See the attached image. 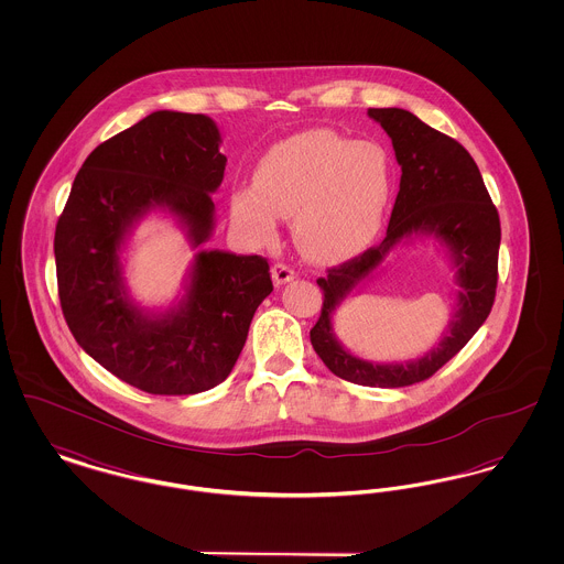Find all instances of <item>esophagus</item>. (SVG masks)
I'll return each mask as SVG.
<instances>
[{"label":"esophagus","mask_w":564,"mask_h":564,"mask_svg":"<svg viewBox=\"0 0 564 564\" xmlns=\"http://www.w3.org/2000/svg\"><path fill=\"white\" fill-rule=\"evenodd\" d=\"M294 269H290L288 264H281V262H276V264L272 267V281H274V285H285V283L294 281Z\"/></svg>","instance_id":"34e87169"}]
</instances>
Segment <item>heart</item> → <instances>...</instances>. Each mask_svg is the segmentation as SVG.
Instances as JSON below:
<instances>
[{
  "instance_id": "b5f03b06",
  "label": "heart",
  "mask_w": 564,
  "mask_h": 564,
  "mask_svg": "<svg viewBox=\"0 0 564 564\" xmlns=\"http://www.w3.org/2000/svg\"><path fill=\"white\" fill-rule=\"evenodd\" d=\"M391 192L387 152L329 129L292 134L256 164L253 186L230 194V215L247 239H276L279 217H292L300 253L340 262L364 251L378 232Z\"/></svg>"
}]
</instances>
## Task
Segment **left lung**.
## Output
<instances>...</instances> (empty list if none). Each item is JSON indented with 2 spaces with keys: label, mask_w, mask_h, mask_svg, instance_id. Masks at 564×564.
<instances>
[{
  "label": "left lung",
  "mask_w": 564,
  "mask_h": 564,
  "mask_svg": "<svg viewBox=\"0 0 564 564\" xmlns=\"http://www.w3.org/2000/svg\"><path fill=\"white\" fill-rule=\"evenodd\" d=\"M368 116L391 137L395 161L402 166L400 192L382 242L327 270V276L317 281L325 297L311 343L329 372L355 384L395 389L435 375L482 327L497 290L501 224L478 164L458 141L405 109L372 108ZM414 238H435L456 269V306L449 327L421 358L389 365L357 358L337 340L333 315L393 248Z\"/></svg>",
  "instance_id": "obj_1"
}]
</instances>
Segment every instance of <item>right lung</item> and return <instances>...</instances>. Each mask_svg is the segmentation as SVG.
<instances>
[{"mask_svg": "<svg viewBox=\"0 0 564 564\" xmlns=\"http://www.w3.org/2000/svg\"><path fill=\"white\" fill-rule=\"evenodd\" d=\"M219 145L209 116L152 111L88 154L56 221L65 322L84 352L145 393L194 395L224 382L272 292L264 258L203 247L169 310H145L128 292L123 253L145 214H171L191 248L214 237Z\"/></svg>", "mask_w": 564, "mask_h": 564, "instance_id": "obj_1", "label": "right lung"}]
</instances>
